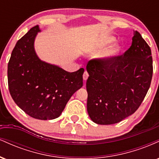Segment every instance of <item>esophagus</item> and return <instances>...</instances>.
<instances>
[{
	"mask_svg": "<svg viewBox=\"0 0 159 159\" xmlns=\"http://www.w3.org/2000/svg\"><path fill=\"white\" fill-rule=\"evenodd\" d=\"M88 77H89L88 72H87V71H85V72H84V75H83V78H84V81H87V78H88Z\"/></svg>",
	"mask_w": 159,
	"mask_h": 159,
	"instance_id": "1",
	"label": "esophagus"
}]
</instances>
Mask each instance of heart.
<instances>
[{
    "label": "heart",
    "instance_id": "b5f03b06",
    "mask_svg": "<svg viewBox=\"0 0 159 159\" xmlns=\"http://www.w3.org/2000/svg\"><path fill=\"white\" fill-rule=\"evenodd\" d=\"M115 41V39L112 36H108V37L106 38L105 39V43L106 44H109V43H113V42ZM120 51V47L118 45H114V46L111 48L110 50H108L107 52H106L104 54V57L105 58H111L114 57L116 56L118 54H119Z\"/></svg>",
    "mask_w": 159,
    "mask_h": 159
}]
</instances>
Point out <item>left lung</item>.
<instances>
[{
	"label": "left lung",
	"mask_w": 159,
	"mask_h": 159,
	"mask_svg": "<svg viewBox=\"0 0 159 159\" xmlns=\"http://www.w3.org/2000/svg\"><path fill=\"white\" fill-rule=\"evenodd\" d=\"M87 71L90 119L100 125L117 123L138 110L148 92L153 71L150 47L134 30L132 45L123 55L90 60Z\"/></svg>",
	"instance_id": "1"
}]
</instances>
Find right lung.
<instances>
[{"label":"right lung","mask_w":159,"mask_h":159,"mask_svg":"<svg viewBox=\"0 0 159 159\" xmlns=\"http://www.w3.org/2000/svg\"><path fill=\"white\" fill-rule=\"evenodd\" d=\"M39 25L30 29L16 43L8 63L9 90L16 105L38 120L57 118L75 93L83 86L81 68L69 72L42 61L34 50Z\"/></svg>","instance_id":"add662e5"}]
</instances>
